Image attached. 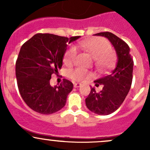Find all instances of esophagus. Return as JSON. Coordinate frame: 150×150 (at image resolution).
<instances>
[{"mask_svg":"<svg viewBox=\"0 0 150 150\" xmlns=\"http://www.w3.org/2000/svg\"><path fill=\"white\" fill-rule=\"evenodd\" d=\"M81 86H82V83H74V87L75 88H79Z\"/></svg>","mask_w":150,"mask_h":150,"instance_id":"esophagus-1","label":"esophagus"}]
</instances>
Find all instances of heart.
Instances as JSON below:
<instances>
[{
  "mask_svg": "<svg viewBox=\"0 0 150 150\" xmlns=\"http://www.w3.org/2000/svg\"><path fill=\"white\" fill-rule=\"evenodd\" d=\"M78 46L86 50L94 58L97 66L103 67L109 66L113 61V55L109 50L110 45L105 39L96 38L91 40H83L78 43ZM78 51L75 47H71L66 51L64 62L67 65H72L76 59ZM69 77L75 81H83L91 76V72L83 68L78 67L69 71Z\"/></svg>",
  "mask_w": 150,
  "mask_h": 150,
  "instance_id": "b5f03b06",
  "label": "heart"
}]
</instances>
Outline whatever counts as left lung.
Returning <instances> with one entry per match:
<instances>
[{
  "label": "left lung",
  "mask_w": 150,
  "mask_h": 150,
  "mask_svg": "<svg viewBox=\"0 0 150 150\" xmlns=\"http://www.w3.org/2000/svg\"><path fill=\"white\" fill-rule=\"evenodd\" d=\"M94 35L105 37L114 47L117 61L115 67L107 75L94 81L96 86L103 85V88L96 92L91 86V92L86 99L90 111L99 115H107L120 107L129 92L133 79L134 61L130 48L125 42L112 33H96Z\"/></svg>",
  "instance_id": "8db88e82"
}]
</instances>
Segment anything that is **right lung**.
Listing matches in <instances>:
<instances>
[{"label": "right lung", "mask_w": 150, "mask_h": 150, "mask_svg": "<svg viewBox=\"0 0 150 150\" xmlns=\"http://www.w3.org/2000/svg\"><path fill=\"white\" fill-rule=\"evenodd\" d=\"M80 38L38 33L21 47L16 62L17 86L23 100L33 110L49 115L64 107L73 84L63 79L53 87L50 80L61 69L67 45Z\"/></svg>", "instance_id": "1"}]
</instances>
